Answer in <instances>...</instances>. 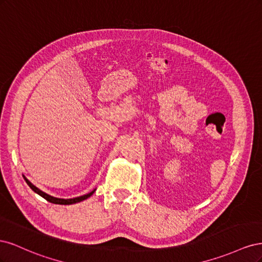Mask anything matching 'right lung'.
Wrapping results in <instances>:
<instances>
[{
	"label": "right lung",
	"instance_id": "obj_1",
	"mask_svg": "<svg viewBox=\"0 0 262 262\" xmlns=\"http://www.w3.org/2000/svg\"><path fill=\"white\" fill-rule=\"evenodd\" d=\"M24 179H25V181L27 182V185L31 188V190H33V191H35L36 193H38L39 195L42 196L43 199H46L47 201H49V202L54 203V204H64L66 205V204H74V203H77V202H81L83 200H86L87 198H90L95 192V190H96V189H94L92 192L87 193V194H84V195H81V196H77V198H73V199H59V198H54L52 195H49V194H47L46 192L41 191L40 189H38L36 186H34L33 184H31V182L25 176H24Z\"/></svg>",
	"mask_w": 262,
	"mask_h": 262
}]
</instances>
